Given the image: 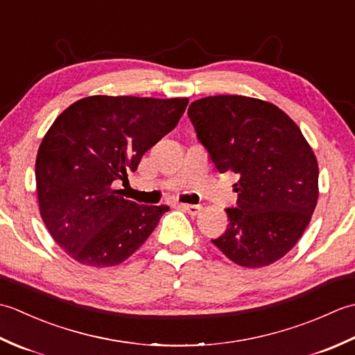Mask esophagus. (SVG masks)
Returning a JSON list of instances; mask_svg holds the SVG:
<instances>
[{"instance_id": "34e87169", "label": "esophagus", "mask_w": 355, "mask_h": 355, "mask_svg": "<svg viewBox=\"0 0 355 355\" xmlns=\"http://www.w3.org/2000/svg\"><path fill=\"white\" fill-rule=\"evenodd\" d=\"M180 207H183L186 212L191 215H197L201 210V206H198V205H180Z\"/></svg>"}]
</instances>
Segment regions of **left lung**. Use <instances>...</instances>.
Here are the masks:
<instances>
[{"instance_id": "left-lung-1", "label": "left lung", "mask_w": 355, "mask_h": 355, "mask_svg": "<svg viewBox=\"0 0 355 355\" xmlns=\"http://www.w3.org/2000/svg\"><path fill=\"white\" fill-rule=\"evenodd\" d=\"M197 139L221 173L239 175L236 207L212 243L238 266L258 268L296 245L319 197V168L302 131L275 105L210 96L187 110Z\"/></svg>"}]
</instances>
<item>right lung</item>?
<instances>
[{
    "instance_id": "right-lung-1",
    "label": "right lung",
    "mask_w": 355,
    "mask_h": 355,
    "mask_svg": "<svg viewBox=\"0 0 355 355\" xmlns=\"http://www.w3.org/2000/svg\"><path fill=\"white\" fill-rule=\"evenodd\" d=\"M187 99L89 96L70 105L41 143L36 189L45 227L73 259L89 267L123 262L145 243L168 206L125 200L143 154L171 132Z\"/></svg>"
}]
</instances>
